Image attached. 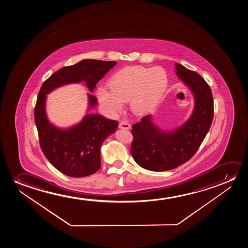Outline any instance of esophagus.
I'll return each mask as SVG.
<instances>
[{
    "label": "esophagus",
    "mask_w": 248,
    "mask_h": 248,
    "mask_svg": "<svg viewBox=\"0 0 248 248\" xmlns=\"http://www.w3.org/2000/svg\"><path fill=\"white\" fill-rule=\"evenodd\" d=\"M119 127L120 129H130V124L126 121H121L119 123Z\"/></svg>",
    "instance_id": "esophagus-1"
}]
</instances>
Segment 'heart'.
Listing matches in <instances>:
<instances>
[{"instance_id":"b5f03b06","label":"heart","mask_w":248,"mask_h":248,"mask_svg":"<svg viewBox=\"0 0 248 248\" xmlns=\"http://www.w3.org/2000/svg\"><path fill=\"white\" fill-rule=\"evenodd\" d=\"M167 85L166 73L162 68L135 66L116 73L109 80L111 92L101 87L97 91V97L112 113L122 108L123 102L129 101L133 111L143 114L159 102Z\"/></svg>"}]
</instances>
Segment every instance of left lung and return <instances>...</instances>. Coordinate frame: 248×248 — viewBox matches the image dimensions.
Wrapping results in <instances>:
<instances>
[{"label":"left lung","instance_id":"8db88e82","mask_svg":"<svg viewBox=\"0 0 248 248\" xmlns=\"http://www.w3.org/2000/svg\"><path fill=\"white\" fill-rule=\"evenodd\" d=\"M178 77L195 97L193 112L184 124L171 131L157 128L152 115L132 126L131 155L137 164L151 171L173 170L190 160L203 141L214 118L210 86L200 75L175 63Z\"/></svg>","mask_w":248,"mask_h":248}]
</instances>
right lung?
<instances>
[{"label":"right lung","mask_w":248,"mask_h":248,"mask_svg":"<svg viewBox=\"0 0 248 248\" xmlns=\"http://www.w3.org/2000/svg\"><path fill=\"white\" fill-rule=\"evenodd\" d=\"M116 64L115 61L84 59L51 75L38 94L34 122L41 150L49 162L68 176H88L100 169L101 146L108 136L115 132L119 124L100 114L88 113L78 124L59 129L48 121L46 95L62 85L81 81L85 82L89 90L93 92L99 80ZM88 98L91 109L97 104V99L91 94Z\"/></svg>","instance_id":"obj_1"}]
</instances>
